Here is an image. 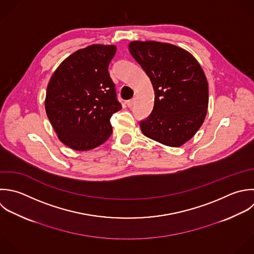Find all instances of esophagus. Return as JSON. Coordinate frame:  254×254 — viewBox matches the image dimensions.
Returning a JSON list of instances; mask_svg holds the SVG:
<instances>
[{
  "instance_id": "esophagus-1",
  "label": "esophagus",
  "mask_w": 254,
  "mask_h": 254,
  "mask_svg": "<svg viewBox=\"0 0 254 254\" xmlns=\"http://www.w3.org/2000/svg\"><path fill=\"white\" fill-rule=\"evenodd\" d=\"M133 104H134V99H130L127 102V105L128 108H131L133 106Z\"/></svg>"
}]
</instances>
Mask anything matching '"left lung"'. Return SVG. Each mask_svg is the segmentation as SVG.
Segmentation results:
<instances>
[{"label":"left lung","instance_id":"left-lung-1","mask_svg":"<svg viewBox=\"0 0 254 254\" xmlns=\"http://www.w3.org/2000/svg\"><path fill=\"white\" fill-rule=\"evenodd\" d=\"M129 52L151 81L154 106L142 133L162 144H184L201 127L209 103L205 73L188 51L156 41H132Z\"/></svg>","mask_w":254,"mask_h":254}]
</instances>
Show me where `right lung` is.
<instances>
[{"instance_id": "add662e5", "label": "right lung", "mask_w": 254, "mask_h": 254, "mask_svg": "<svg viewBox=\"0 0 254 254\" xmlns=\"http://www.w3.org/2000/svg\"><path fill=\"white\" fill-rule=\"evenodd\" d=\"M116 51L101 44L77 50L51 76L45 111L59 139L72 149H93L113 132L110 119L122 109L109 73Z\"/></svg>"}]
</instances>
